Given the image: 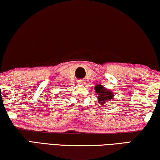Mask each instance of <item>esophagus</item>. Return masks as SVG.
Wrapping results in <instances>:
<instances>
[{"mask_svg": "<svg viewBox=\"0 0 160 160\" xmlns=\"http://www.w3.org/2000/svg\"><path fill=\"white\" fill-rule=\"evenodd\" d=\"M78 83L80 84V85H82V84H85V82H84L82 80H78Z\"/></svg>", "mask_w": 160, "mask_h": 160, "instance_id": "34e87169", "label": "esophagus"}]
</instances>
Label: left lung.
Instances as JSON below:
<instances>
[{"instance_id":"obj_1","label":"left lung","mask_w":160,"mask_h":160,"mask_svg":"<svg viewBox=\"0 0 160 160\" xmlns=\"http://www.w3.org/2000/svg\"><path fill=\"white\" fill-rule=\"evenodd\" d=\"M94 90L98 95L97 96V100H98L97 102L102 106H105V103H107V104H109L114 97V94L112 90L104 88V87L101 85H97L94 87ZM106 107H110V104Z\"/></svg>"}]
</instances>
